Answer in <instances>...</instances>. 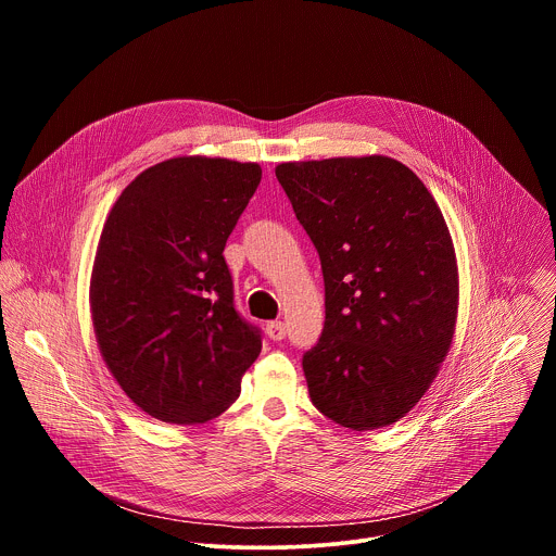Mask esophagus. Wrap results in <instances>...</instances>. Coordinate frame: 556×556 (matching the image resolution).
<instances>
[{"label":"esophagus","mask_w":556,"mask_h":556,"mask_svg":"<svg viewBox=\"0 0 556 556\" xmlns=\"http://www.w3.org/2000/svg\"><path fill=\"white\" fill-rule=\"evenodd\" d=\"M266 334L270 341H281L286 337V326L281 321H270L266 326Z\"/></svg>","instance_id":"34e87169"}]
</instances>
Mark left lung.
<instances>
[{"label": "left lung", "mask_w": 556, "mask_h": 556, "mask_svg": "<svg viewBox=\"0 0 556 556\" xmlns=\"http://www.w3.org/2000/svg\"><path fill=\"white\" fill-rule=\"evenodd\" d=\"M275 174L326 281L324 334L303 356L309 399L352 431L399 422L455 332L459 279L444 215L389 155L281 163Z\"/></svg>", "instance_id": "obj_1"}]
</instances>
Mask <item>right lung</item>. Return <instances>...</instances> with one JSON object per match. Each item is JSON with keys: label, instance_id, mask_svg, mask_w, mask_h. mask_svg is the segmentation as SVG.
I'll return each instance as SVG.
<instances>
[{"label": "right lung", "instance_id": "add662e5", "mask_svg": "<svg viewBox=\"0 0 556 556\" xmlns=\"http://www.w3.org/2000/svg\"><path fill=\"white\" fill-rule=\"evenodd\" d=\"M260 180L257 163L178 155L136 176L108 213L92 326L108 369L155 420L217 418L262 352L257 328L232 305L222 255Z\"/></svg>", "mask_w": 556, "mask_h": 556}]
</instances>
